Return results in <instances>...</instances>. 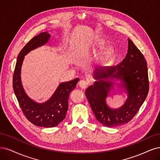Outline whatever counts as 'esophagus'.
<instances>
[{"label":"esophagus","instance_id":"1","mask_svg":"<svg viewBox=\"0 0 160 160\" xmlns=\"http://www.w3.org/2000/svg\"><path fill=\"white\" fill-rule=\"evenodd\" d=\"M88 85V82L84 80H82L79 82V86L82 89H85Z\"/></svg>","mask_w":160,"mask_h":160}]
</instances>
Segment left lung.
Instances as JSON below:
<instances>
[{
    "mask_svg": "<svg viewBox=\"0 0 160 160\" xmlns=\"http://www.w3.org/2000/svg\"><path fill=\"white\" fill-rule=\"evenodd\" d=\"M94 85L86 90V96L97 120L107 127H116L130 122L137 114L149 90L146 61L132 41L128 38L126 58L116 66L104 67L94 70ZM119 81V82H117ZM127 94L121 107H108L106 98L114 85Z\"/></svg>",
    "mask_w": 160,
    "mask_h": 160,
    "instance_id": "8db88e82",
    "label": "left lung"
}]
</instances>
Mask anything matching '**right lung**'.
I'll list each match as a JSON object with an SVG mask.
<instances>
[{"label": "right lung", "instance_id": "add662e5", "mask_svg": "<svg viewBox=\"0 0 160 160\" xmlns=\"http://www.w3.org/2000/svg\"><path fill=\"white\" fill-rule=\"evenodd\" d=\"M50 38V34L48 32H41L24 46L18 56L12 82L14 94L26 118L35 126L44 128L55 127L66 118L69 95L79 81V78H75L62 82L52 96L43 103L34 101L26 93L21 81V68L24 56L31 50L46 44Z\"/></svg>", "mask_w": 160, "mask_h": 160}]
</instances>
